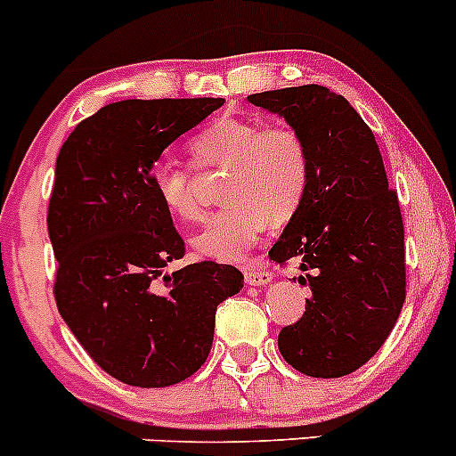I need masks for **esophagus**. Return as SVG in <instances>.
Listing matches in <instances>:
<instances>
[{
  "label": "esophagus",
  "mask_w": 456,
  "mask_h": 456,
  "mask_svg": "<svg viewBox=\"0 0 456 456\" xmlns=\"http://www.w3.org/2000/svg\"><path fill=\"white\" fill-rule=\"evenodd\" d=\"M272 272L265 270V267H249L245 270V283L248 286H267L272 281Z\"/></svg>",
  "instance_id": "1"
}]
</instances>
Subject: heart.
<instances>
[{
    "instance_id": "1",
    "label": "heart",
    "mask_w": 456,
    "mask_h": 456,
    "mask_svg": "<svg viewBox=\"0 0 456 456\" xmlns=\"http://www.w3.org/2000/svg\"><path fill=\"white\" fill-rule=\"evenodd\" d=\"M189 151L202 168H229V207L211 216L193 236V248L202 256L240 261L267 223L295 218L308 193V148L299 132L283 123L218 118L191 139ZM151 186L173 218L191 223L202 214L193 170L186 166L159 161L151 173Z\"/></svg>"
}]
</instances>
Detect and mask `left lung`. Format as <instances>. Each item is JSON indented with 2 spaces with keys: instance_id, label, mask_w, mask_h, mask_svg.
<instances>
[{
  "instance_id": "obj_1",
  "label": "left lung",
  "mask_w": 456,
  "mask_h": 456,
  "mask_svg": "<svg viewBox=\"0 0 456 456\" xmlns=\"http://www.w3.org/2000/svg\"><path fill=\"white\" fill-rule=\"evenodd\" d=\"M295 127L310 155L304 204L270 258L297 263L313 297L279 351L297 371L342 378L369 362L405 304V229L371 127L322 85L248 96Z\"/></svg>"
}]
</instances>
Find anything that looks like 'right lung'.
<instances>
[{"instance_id": "1", "label": "right lung", "mask_w": 456, "mask_h": 456, "mask_svg": "<svg viewBox=\"0 0 456 456\" xmlns=\"http://www.w3.org/2000/svg\"><path fill=\"white\" fill-rule=\"evenodd\" d=\"M224 99L118 101L76 126L55 159L49 238L65 324L105 373L132 387L193 376L214 344L216 310L242 288L233 265L168 272L184 240L151 173L180 134Z\"/></svg>"}]
</instances>
